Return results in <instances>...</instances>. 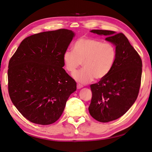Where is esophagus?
Returning a JSON list of instances; mask_svg holds the SVG:
<instances>
[{"instance_id": "obj_1", "label": "esophagus", "mask_w": 152, "mask_h": 152, "mask_svg": "<svg viewBox=\"0 0 152 152\" xmlns=\"http://www.w3.org/2000/svg\"><path fill=\"white\" fill-rule=\"evenodd\" d=\"M82 87H83V86H82V85H80V84H77V89H81Z\"/></svg>"}]
</instances>
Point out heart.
Instances as JSON below:
<instances>
[{
    "instance_id": "heart-1",
    "label": "heart",
    "mask_w": 152,
    "mask_h": 152,
    "mask_svg": "<svg viewBox=\"0 0 152 152\" xmlns=\"http://www.w3.org/2000/svg\"><path fill=\"white\" fill-rule=\"evenodd\" d=\"M117 57L116 49L110 43L81 37L73 44V50H67L63 55L66 70L73 74L83 63L84 68L76 72L73 78L82 84H87L95 78L102 79L112 70Z\"/></svg>"
}]
</instances>
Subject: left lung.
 Listing matches in <instances>:
<instances>
[{"mask_svg":"<svg viewBox=\"0 0 152 152\" xmlns=\"http://www.w3.org/2000/svg\"><path fill=\"white\" fill-rule=\"evenodd\" d=\"M93 33L107 36L106 40L116 48L117 57L112 70L98 83L90 86L92 99L91 115L101 122L120 118L134 104L138 96L142 74V61L122 33L92 30Z\"/></svg>","mask_w":152,"mask_h":152,"instance_id":"8db88e82","label":"left lung"}]
</instances>
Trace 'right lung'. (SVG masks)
Wrapping results in <instances>:
<instances>
[{"label":"right lung","instance_id":"obj_1","mask_svg":"<svg viewBox=\"0 0 152 152\" xmlns=\"http://www.w3.org/2000/svg\"><path fill=\"white\" fill-rule=\"evenodd\" d=\"M74 32L67 29L41 32L25 38L9 62L8 91L13 104L31 122L54 123L77 89L64 70L63 55Z\"/></svg>","mask_w":152,"mask_h":152}]
</instances>
